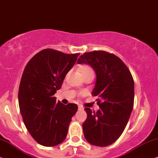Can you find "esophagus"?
I'll use <instances>...</instances> for the list:
<instances>
[{
  "label": "esophagus",
  "instance_id": "obj_1",
  "mask_svg": "<svg viewBox=\"0 0 158 158\" xmlns=\"http://www.w3.org/2000/svg\"><path fill=\"white\" fill-rule=\"evenodd\" d=\"M78 108H79V110H84V108L81 106H79V107H78Z\"/></svg>",
  "mask_w": 158,
  "mask_h": 158
}]
</instances>
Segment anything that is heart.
Returning <instances> with one entry per match:
<instances>
[{"label": "heart", "mask_w": 158, "mask_h": 158, "mask_svg": "<svg viewBox=\"0 0 158 158\" xmlns=\"http://www.w3.org/2000/svg\"><path fill=\"white\" fill-rule=\"evenodd\" d=\"M79 72L81 73L82 77H85L88 74H94L93 69L88 65H83L79 69Z\"/></svg>", "instance_id": "1"}]
</instances>
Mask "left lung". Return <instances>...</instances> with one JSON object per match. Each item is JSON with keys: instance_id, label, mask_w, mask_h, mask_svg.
Here are the masks:
<instances>
[{"instance_id": "obj_1", "label": "left lung", "mask_w": 158, "mask_h": 158, "mask_svg": "<svg viewBox=\"0 0 158 158\" xmlns=\"http://www.w3.org/2000/svg\"><path fill=\"white\" fill-rule=\"evenodd\" d=\"M88 64L96 73L92 94L98 97L100 110L86 108L87 117L82 124L89 144L98 147L112 144L120 137L134 107V82L124 63L115 55L99 50L85 52L77 60Z\"/></svg>"}]
</instances>
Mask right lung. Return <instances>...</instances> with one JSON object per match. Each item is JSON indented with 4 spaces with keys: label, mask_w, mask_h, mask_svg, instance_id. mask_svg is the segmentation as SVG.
Returning a JSON list of instances; mask_svg holds the SVG:
<instances>
[{
    "label": "right lung",
    "mask_w": 158,
    "mask_h": 158,
    "mask_svg": "<svg viewBox=\"0 0 158 158\" xmlns=\"http://www.w3.org/2000/svg\"><path fill=\"white\" fill-rule=\"evenodd\" d=\"M79 55L43 50L31 58L23 72L18 95L20 112L29 134L43 146L64 142L78 110L77 105L56 102L53 95Z\"/></svg>",
    "instance_id": "add662e5"
}]
</instances>
